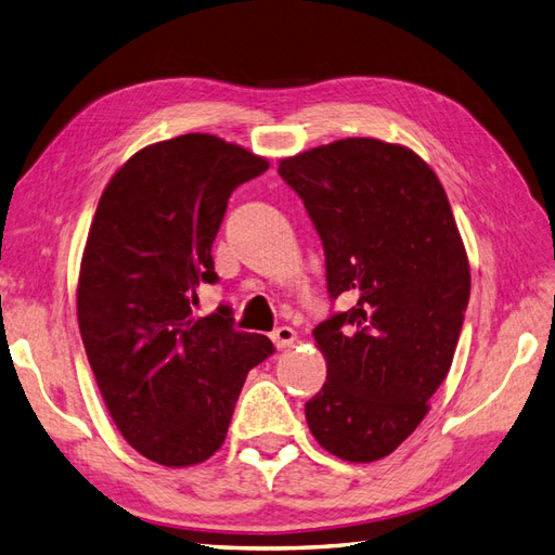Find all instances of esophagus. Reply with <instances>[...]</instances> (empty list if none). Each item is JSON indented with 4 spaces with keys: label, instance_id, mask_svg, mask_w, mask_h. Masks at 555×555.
<instances>
[{
    "label": "esophagus",
    "instance_id": "obj_1",
    "mask_svg": "<svg viewBox=\"0 0 555 555\" xmlns=\"http://www.w3.org/2000/svg\"><path fill=\"white\" fill-rule=\"evenodd\" d=\"M297 333L291 328V325H279V328L272 333V343L276 349H291L295 345Z\"/></svg>",
    "mask_w": 555,
    "mask_h": 555
}]
</instances>
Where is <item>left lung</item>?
Returning <instances> with one entry per match:
<instances>
[{"label":"left lung","mask_w":555,"mask_h":555,"mask_svg":"<svg viewBox=\"0 0 555 555\" xmlns=\"http://www.w3.org/2000/svg\"><path fill=\"white\" fill-rule=\"evenodd\" d=\"M333 300L314 328L328 377L305 403L319 446L347 462L387 457L429 413L462 333L472 274L443 184L422 156L347 138L288 156Z\"/></svg>","instance_id":"obj_1"}]
</instances>
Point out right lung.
Segmentation results:
<instances>
[{"label": "right lung", "mask_w": 555, "mask_h": 555, "mask_svg": "<svg viewBox=\"0 0 555 555\" xmlns=\"http://www.w3.org/2000/svg\"><path fill=\"white\" fill-rule=\"evenodd\" d=\"M267 168L188 133L135 152L98 202L77 286L83 349L121 436L162 466L220 450L248 371L274 353L264 335L234 331L227 305L192 317L196 288L218 281L210 248L227 202Z\"/></svg>", "instance_id": "right-lung-1"}]
</instances>
